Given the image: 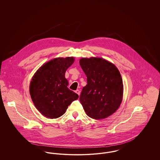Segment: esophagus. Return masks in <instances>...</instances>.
Instances as JSON below:
<instances>
[{"mask_svg": "<svg viewBox=\"0 0 160 160\" xmlns=\"http://www.w3.org/2000/svg\"><path fill=\"white\" fill-rule=\"evenodd\" d=\"M76 93H77L78 95H80V91L78 89H77V90L76 91Z\"/></svg>", "mask_w": 160, "mask_h": 160, "instance_id": "obj_1", "label": "esophagus"}]
</instances>
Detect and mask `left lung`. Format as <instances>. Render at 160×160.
Segmentation results:
<instances>
[{"label": "left lung", "mask_w": 160, "mask_h": 160, "mask_svg": "<svg viewBox=\"0 0 160 160\" xmlns=\"http://www.w3.org/2000/svg\"><path fill=\"white\" fill-rule=\"evenodd\" d=\"M87 77L80 101L86 114L99 120L113 114L123 98L122 77L113 63L101 58H83L79 61Z\"/></svg>", "instance_id": "8db88e82"}]
</instances>
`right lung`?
<instances>
[{
  "mask_svg": "<svg viewBox=\"0 0 160 160\" xmlns=\"http://www.w3.org/2000/svg\"><path fill=\"white\" fill-rule=\"evenodd\" d=\"M74 60L73 57L54 58L42 65L32 78V100L38 111L49 119L62 116L69 105L78 98L76 93L69 89L65 77Z\"/></svg>",
  "mask_w": 160,
  "mask_h": 160,
  "instance_id": "right-lung-1",
  "label": "right lung"
}]
</instances>
